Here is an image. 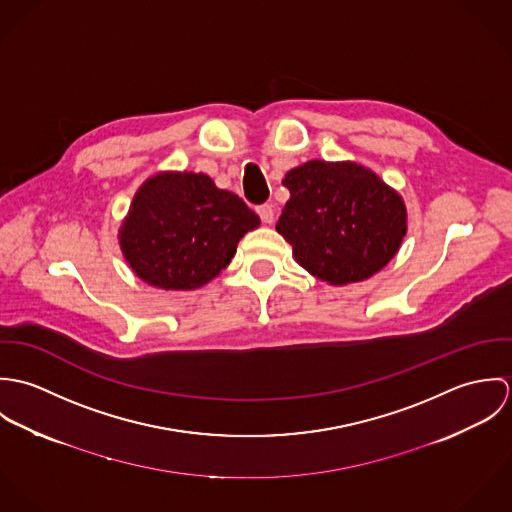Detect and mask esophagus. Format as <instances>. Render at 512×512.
<instances>
[{
  "label": "esophagus",
  "mask_w": 512,
  "mask_h": 512,
  "mask_svg": "<svg viewBox=\"0 0 512 512\" xmlns=\"http://www.w3.org/2000/svg\"><path fill=\"white\" fill-rule=\"evenodd\" d=\"M258 215H260V219L262 222H266V224H270V222H274V207L272 205H260L258 207Z\"/></svg>",
  "instance_id": "obj_1"
}]
</instances>
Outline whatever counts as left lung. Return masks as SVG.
I'll return each instance as SVG.
<instances>
[{"instance_id": "obj_1", "label": "left lung", "mask_w": 512, "mask_h": 512, "mask_svg": "<svg viewBox=\"0 0 512 512\" xmlns=\"http://www.w3.org/2000/svg\"><path fill=\"white\" fill-rule=\"evenodd\" d=\"M290 189L276 230L295 260L329 284L363 282L384 268L406 234L398 193L357 163L307 161L282 181Z\"/></svg>"}]
</instances>
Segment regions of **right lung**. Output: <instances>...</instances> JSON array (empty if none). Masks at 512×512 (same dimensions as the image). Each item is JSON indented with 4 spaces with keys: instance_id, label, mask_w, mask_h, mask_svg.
<instances>
[{
    "instance_id": "1",
    "label": "right lung",
    "mask_w": 512,
    "mask_h": 512,
    "mask_svg": "<svg viewBox=\"0 0 512 512\" xmlns=\"http://www.w3.org/2000/svg\"><path fill=\"white\" fill-rule=\"evenodd\" d=\"M260 217L203 173H161L146 181L122 224L132 270L161 290H195L232 260Z\"/></svg>"
}]
</instances>
